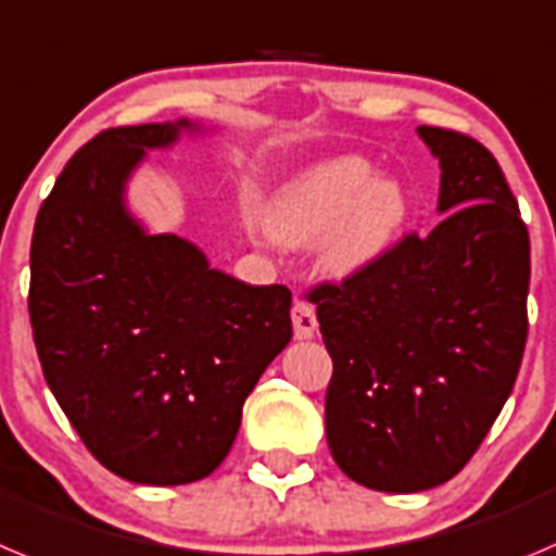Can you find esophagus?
<instances>
[{
	"instance_id": "34e87169",
	"label": "esophagus",
	"mask_w": 556,
	"mask_h": 556,
	"mask_svg": "<svg viewBox=\"0 0 556 556\" xmlns=\"http://www.w3.org/2000/svg\"><path fill=\"white\" fill-rule=\"evenodd\" d=\"M290 318H293V334H296L299 340L315 338V332H318V318H315L313 304L296 302L293 309H290Z\"/></svg>"
}]
</instances>
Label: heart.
Returning <instances> with one entry per match:
<instances>
[{"instance_id": "1", "label": "heart", "mask_w": 556, "mask_h": 556, "mask_svg": "<svg viewBox=\"0 0 556 556\" xmlns=\"http://www.w3.org/2000/svg\"><path fill=\"white\" fill-rule=\"evenodd\" d=\"M407 213V193L396 179L374 177L363 157H332L285 185L268 224L290 247L321 241L324 271L354 277L396 247Z\"/></svg>"}]
</instances>
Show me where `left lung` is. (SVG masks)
Masks as SVG:
<instances>
[{
  "instance_id": "8db88e82",
  "label": "left lung",
  "mask_w": 556,
  "mask_h": 556,
  "mask_svg": "<svg viewBox=\"0 0 556 556\" xmlns=\"http://www.w3.org/2000/svg\"><path fill=\"white\" fill-rule=\"evenodd\" d=\"M418 135L440 163L443 222L307 296L334 365L329 452L384 493L463 471L513 393L529 329V232L496 157L454 129Z\"/></svg>"
}]
</instances>
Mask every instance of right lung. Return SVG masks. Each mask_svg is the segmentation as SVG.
I'll return each instance as SVG.
<instances>
[{
  "mask_svg": "<svg viewBox=\"0 0 556 556\" xmlns=\"http://www.w3.org/2000/svg\"><path fill=\"white\" fill-rule=\"evenodd\" d=\"M179 118L99 132L66 163L38 210L29 321L43 377L88 452L138 484L216 471L243 402L288 346L290 290L210 268L179 235H149L124 193L147 149Z\"/></svg>",
  "mask_w": 556,
  "mask_h": 556,
  "instance_id": "1",
  "label": "right lung"
}]
</instances>
